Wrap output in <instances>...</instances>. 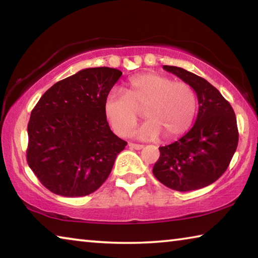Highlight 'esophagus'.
I'll list each match as a JSON object with an SVG mask.
<instances>
[{"instance_id": "1", "label": "esophagus", "mask_w": 258, "mask_h": 258, "mask_svg": "<svg viewBox=\"0 0 258 258\" xmlns=\"http://www.w3.org/2000/svg\"><path fill=\"white\" fill-rule=\"evenodd\" d=\"M128 147L131 148V149L141 150V149H143V147H145V146H142V145H138V143H128Z\"/></svg>"}]
</instances>
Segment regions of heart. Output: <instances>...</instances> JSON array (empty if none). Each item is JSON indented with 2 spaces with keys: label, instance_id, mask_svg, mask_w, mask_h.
I'll return each instance as SVG.
<instances>
[{
  "label": "heart",
  "instance_id": "1",
  "mask_svg": "<svg viewBox=\"0 0 258 258\" xmlns=\"http://www.w3.org/2000/svg\"><path fill=\"white\" fill-rule=\"evenodd\" d=\"M140 111L148 121L134 132L135 138L155 140L163 134L164 139L173 140L191 126L197 111V97L184 82L145 73L130 78L126 94L111 91L104 99V116L113 131L123 137L132 133Z\"/></svg>",
  "mask_w": 258,
  "mask_h": 258
}]
</instances>
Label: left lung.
I'll return each mask as SVG.
<instances>
[{
	"instance_id": "8db88e82",
	"label": "left lung",
	"mask_w": 258,
	"mask_h": 258,
	"mask_svg": "<svg viewBox=\"0 0 258 258\" xmlns=\"http://www.w3.org/2000/svg\"><path fill=\"white\" fill-rule=\"evenodd\" d=\"M189 84L197 94L198 115L184 137L160 147L152 173L164 185L176 191L207 186L222 176L238 147L237 118L231 104L203 77L175 66H163Z\"/></svg>"
}]
</instances>
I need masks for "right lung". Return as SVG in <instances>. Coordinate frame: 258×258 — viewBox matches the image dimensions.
<instances>
[{
	"label": "right lung",
	"mask_w": 258,
	"mask_h": 258,
	"mask_svg": "<svg viewBox=\"0 0 258 258\" xmlns=\"http://www.w3.org/2000/svg\"><path fill=\"white\" fill-rule=\"evenodd\" d=\"M118 69H82L55 83L30 113L27 163L51 192L83 197L98 190L127 142L109 127L103 102Z\"/></svg>",
	"instance_id": "right-lung-1"
}]
</instances>
